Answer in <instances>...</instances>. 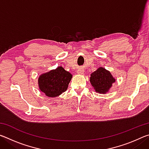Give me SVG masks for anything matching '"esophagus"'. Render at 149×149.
Returning <instances> with one entry per match:
<instances>
[{
	"label": "esophagus",
	"instance_id": "obj_1",
	"mask_svg": "<svg viewBox=\"0 0 149 149\" xmlns=\"http://www.w3.org/2000/svg\"><path fill=\"white\" fill-rule=\"evenodd\" d=\"M77 73H78V74H84V71H83V70L79 69V70H77Z\"/></svg>",
	"mask_w": 149,
	"mask_h": 149
}]
</instances>
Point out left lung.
Returning a JSON list of instances; mask_svg holds the SVG:
<instances>
[{"instance_id":"obj_1","label":"left lung","mask_w":149,"mask_h":149,"mask_svg":"<svg viewBox=\"0 0 149 149\" xmlns=\"http://www.w3.org/2000/svg\"><path fill=\"white\" fill-rule=\"evenodd\" d=\"M115 81L110 72L103 68H99L92 73L90 77V82L95 91L103 94L108 91Z\"/></svg>"}]
</instances>
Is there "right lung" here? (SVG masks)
Returning <instances> with one entry per match:
<instances>
[{"label":"right lung","mask_w":149,"mask_h":149,"mask_svg":"<svg viewBox=\"0 0 149 149\" xmlns=\"http://www.w3.org/2000/svg\"><path fill=\"white\" fill-rule=\"evenodd\" d=\"M72 77L70 72L59 66L39 77V89L48 97H57L66 91Z\"/></svg>","instance_id":"right-lung-1"}]
</instances>
